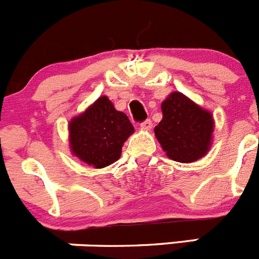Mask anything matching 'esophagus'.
<instances>
[{
    "label": "esophagus",
    "instance_id": "obj_1",
    "mask_svg": "<svg viewBox=\"0 0 259 259\" xmlns=\"http://www.w3.org/2000/svg\"><path fill=\"white\" fill-rule=\"evenodd\" d=\"M140 125H141L142 130H151L152 122L150 119H146V120H145V122H142Z\"/></svg>",
    "mask_w": 259,
    "mask_h": 259
}]
</instances>
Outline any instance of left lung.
<instances>
[{
  "label": "left lung",
  "mask_w": 259,
  "mask_h": 259,
  "mask_svg": "<svg viewBox=\"0 0 259 259\" xmlns=\"http://www.w3.org/2000/svg\"><path fill=\"white\" fill-rule=\"evenodd\" d=\"M161 112L162 119L154 131L166 156L186 164L206 156L213 139L212 113L179 91L166 97Z\"/></svg>",
  "instance_id": "left-lung-1"
}]
</instances>
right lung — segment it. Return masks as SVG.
I'll return each mask as SVG.
<instances>
[{"label":"right lung","mask_w":259,"mask_h":259,"mask_svg":"<svg viewBox=\"0 0 259 259\" xmlns=\"http://www.w3.org/2000/svg\"><path fill=\"white\" fill-rule=\"evenodd\" d=\"M134 132L127 115L103 95L70 120V150L89 166L102 169L119 159L123 144Z\"/></svg>","instance_id":"right-lung-1"}]
</instances>
